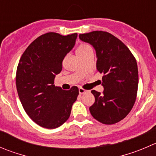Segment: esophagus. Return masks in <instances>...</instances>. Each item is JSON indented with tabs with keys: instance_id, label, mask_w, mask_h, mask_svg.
<instances>
[{
	"instance_id": "esophagus-1",
	"label": "esophagus",
	"mask_w": 156,
	"mask_h": 156,
	"mask_svg": "<svg viewBox=\"0 0 156 156\" xmlns=\"http://www.w3.org/2000/svg\"><path fill=\"white\" fill-rule=\"evenodd\" d=\"M78 91H79L80 94H82L86 93V92H87V90H84V89H83V88H81V87H80V88L78 89Z\"/></svg>"
}]
</instances>
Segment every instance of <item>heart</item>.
Instances as JSON below:
<instances>
[{"mask_svg": "<svg viewBox=\"0 0 156 156\" xmlns=\"http://www.w3.org/2000/svg\"><path fill=\"white\" fill-rule=\"evenodd\" d=\"M92 49L89 46L85 44H81L76 49V54L78 56H80V55H83L84 54L87 53L89 52H91Z\"/></svg>", "mask_w": 156, "mask_h": 156, "instance_id": "heart-1", "label": "heart"}]
</instances>
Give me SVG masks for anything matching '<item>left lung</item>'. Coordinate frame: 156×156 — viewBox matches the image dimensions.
I'll return each instance as SVG.
<instances>
[{
    "label": "left lung",
    "instance_id": "obj_1",
    "mask_svg": "<svg viewBox=\"0 0 156 156\" xmlns=\"http://www.w3.org/2000/svg\"><path fill=\"white\" fill-rule=\"evenodd\" d=\"M79 39L94 48L97 69L102 77L103 94L93 90L94 104L89 110L104 124H114L124 119L135 104L138 90V67L127 46L110 33L93 31Z\"/></svg>",
    "mask_w": 156,
    "mask_h": 156
}]
</instances>
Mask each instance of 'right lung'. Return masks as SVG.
Segmentation results:
<instances>
[{
	"mask_svg": "<svg viewBox=\"0 0 156 156\" xmlns=\"http://www.w3.org/2000/svg\"><path fill=\"white\" fill-rule=\"evenodd\" d=\"M78 34L47 33L39 36L23 52L16 69V85L23 107L39 126L55 129L69 119L77 100L75 86L64 90L54 84L62 61L75 44Z\"/></svg>",
	"mask_w": 156,
	"mask_h": 156,
	"instance_id": "obj_1",
	"label": "right lung"
}]
</instances>
